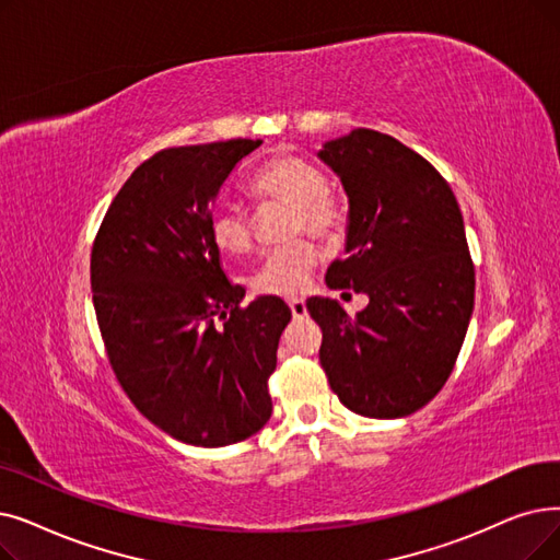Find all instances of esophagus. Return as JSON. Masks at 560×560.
Listing matches in <instances>:
<instances>
[{"instance_id":"1","label":"esophagus","mask_w":560,"mask_h":560,"mask_svg":"<svg viewBox=\"0 0 560 560\" xmlns=\"http://www.w3.org/2000/svg\"><path fill=\"white\" fill-rule=\"evenodd\" d=\"M288 306H290V313H293V318H304L306 315V302L300 298L288 300Z\"/></svg>"}]
</instances>
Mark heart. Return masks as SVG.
Listing matches in <instances>:
<instances>
[{
  "instance_id": "heart-1",
  "label": "heart",
  "mask_w": 560,
  "mask_h": 560,
  "mask_svg": "<svg viewBox=\"0 0 560 560\" xmlns=\"http://www.w3.org/2000/svg\"><path fill=\"white\" fill-rule=\"evenodd\" d=\"M254 189L260 197L295 208V235L306 231L315 237L334 240L346 226V212L331 197L327 174L306 158L279 155L270 160L258 172ZM208 231L212 245L226 256H242L254 245L252 217L233 203L214 208ZM315 262H318V249L308 240L272 249L262 256L252 275V288L258 295H298L308 283Z\"/></svg>"
}]
</instances>
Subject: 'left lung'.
I'll return each instance as SVG.
<instances>
[{"mask_svg": "<svg viewBox=\"0 0 560 560\" xmlns=\"http://www.w3.org/2000/svg\"><path fill=\"white\" fill-rule=\"evenodd\" d=\"M350 201L348 258L327 270L334 290L366 293L354 318L311 298L320 363L354 415L400 419L446 384L474 311V262L451 185L398 139L357 128L323 145Z\"/></svg>", "mask_w": 560, "mask_h": 560, "instance_id": "8db88e82", "label": "left lung"}]
</instances>
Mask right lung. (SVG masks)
<instances>
[{
	"label": "right lung",
	"mask_w": 560,
	"mask_h": 560,
	"mask_svg": "<svg viewBox=\"0 0 560 560\" xmlns=\"http://www.w3.org/2000/svg\"><path fill=\"white\" fill-rule=\"evenodd\" d=\"M260 139L164 149L112 201L91 249L95 318L114 375L153 425L191 446H229L272 417L267 380L290 308L242 306L208 222Z\"/></svg>",
	"instance_id": "right-lung-1"
}]
</instances>
